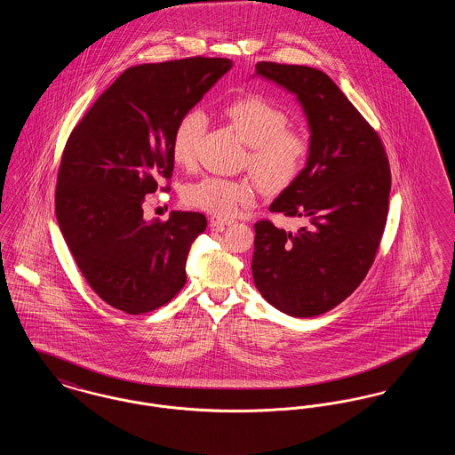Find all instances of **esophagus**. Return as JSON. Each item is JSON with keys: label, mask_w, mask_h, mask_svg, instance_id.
I'll return each instance as SVG.
<instances>
[{"label": "esophagus", "mask_w": 455, "mask_h": 455, "mask_svg": "<svg viewBox=\"0 0 455 455\" xmlns=\"http://www.w3.org/2000/svg\"><path fill=\"white\" fill-rule=\"evenodd\" d=\"M210 223H212V227H223V225H232L234 220L232 218L213 215V217L210 218Z\"/></svg>", "instance_id": "esophagus-1"}]
</instances>
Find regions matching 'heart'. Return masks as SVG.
<instances>
[{"label": "heart", "instance_id": "1", "mask_svg": "<svg viewBox=\"0 0 455 455\" xmlns=\"http://www.w3.org/2000/svg\"><path fill=\"white\" fill-rule=\"evenodd\" d=\"M225 117L247 145L243 167H249L267 191L288 188L302 173L310 153V141L291 130L288 114L260 95H245L223 108ZM208 128L201 108L188 110L175 124L172 158L180 167H193L199 141ZM258 195L254 179H227L204 175L184 189V201L215 215H232L249 206Z\"/></svg>", "mask_w": 455, "mask_h": 455}]
</instances>
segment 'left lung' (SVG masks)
Returning <instances> with one entry per match:
<instances>
[{
    "instance_id": "8db88e82",
    "label": "left lung",
    "mask_w": 455,
    "mask_h": 455,
    "mask_svg": "<svg viewBox=\"0 0 455 455\" xmlns=\"http://www.w3.org/2000/svg\"><path fill=\"white\" fill-rule=\"evenodd\" d=\"M256 73L297 95L310 128L302 173L269 210L307 220L295 232L259 220L252 276L260 295L293 317H314L365 280L389 213L382 140L321 69L260 61Z\"/></svg>"
}]
</instances>
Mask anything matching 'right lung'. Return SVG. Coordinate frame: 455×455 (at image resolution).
<instances>
[{
  "mask_svg": "<svg viewBox=\"0 0 455 455\" xmlns=\"http://www.w3.org/2000/svg\"><path fill=\"white\" fill-rule=\"evenodd\" d=\"M232 68L225 58H184L128 68L88 108L66 141L56 218L90 288L131 315L171 302L206 217L173 212L145 221L143 201L171 180L177 121Z\"/></svg>",
  "mask_w": 455,
  "mask_h": 455,
  "instance_id": "1",
  "label": "right lung"
}]
</instances>
